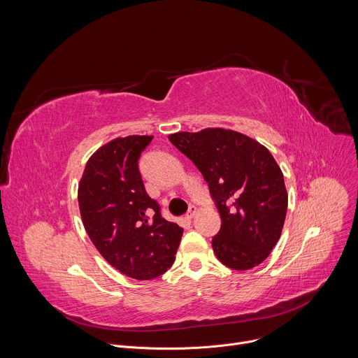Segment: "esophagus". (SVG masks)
<instances>
[{
    "instance_id": "esophagus-1",
    "label": "esophagus",
    "mask_w": 358,
    "mask_h": 358,
    "mask_svg": "<svg viewBox=\"0 0 358 358\" xmlns=\"http://www.w3.org/2000/svg\"><path fill=\"white\" fill-rule=\"evenodd\" d=\"M195 214H196V207H195V206H191L189 210H188V213H187V215H185V218H187L188 221H191Z\"/></svg>"
}]
</instances>
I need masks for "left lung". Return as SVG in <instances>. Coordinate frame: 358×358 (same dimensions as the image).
<instances>
[{
  "label": "left lung",
  "mask_w": 358,
  "mask_h": 358,
  "mask_svg": "<svg viewBox=\"0 0 358 358\" xmlns=\"http://www.w3.org/2000/svg\"><path fill=\"white\" fill-rule=\"evenodd\" d=\"M208 182L221 215L213 248L221 264L248 271L262 264L280 238L287 192L271 151L253 138L225 129L169 136Z\"/></svg>",
  "instance_id": "8db88e82"
}]
</instances>
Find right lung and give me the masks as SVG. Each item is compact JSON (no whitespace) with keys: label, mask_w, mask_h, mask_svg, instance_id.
<instances>
[{"label":"right lung","mask_w":358,"mask_h":358,"mask_svg":"<svg viewBox=\"0 0 358 358\" xmlns=\"http://www.w3.org/2000/svg\"><path fill=\"white\" fill-rule=\"evenodd\" d=\"M152 136L119 137L86 163L78 189L85 229L96 249L123 275L150 280L174 264L182 228L162 217L147 195L138 159Z\"/></svg>","instance_id":"1"}]
</instances>
